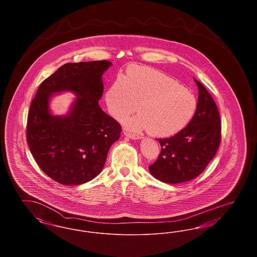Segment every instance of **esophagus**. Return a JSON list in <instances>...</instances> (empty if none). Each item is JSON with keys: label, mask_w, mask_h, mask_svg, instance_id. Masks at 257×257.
<instances>
[{"label": "esophagus", "mask_w": 257, "mask_h": 257, "mask_svg": "<svg viewBox=\"0 0 257 257\" xmlns=\"http://www.w3.org/2000/svg\"><path fill=\"white\" fill-rule=\"evenodd\" d=\"M124 135L126 137H128L129 139H132V140H139V139H141V137L139 135L134 134V133H131V132H128V131H125Z\"/></svg>", "instance_id": "1"}]
</instances>
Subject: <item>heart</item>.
I'll use <instances>...</instances> for the list:
<instances>
[{
  "mask_svg": "<svg viewBox=\"0 0 257 257\" xmlns=\"http://www.w3.org/2000/svg\"><path fill=\"white\" fill-rule=\"evenodd\" d=\"M122 79L110 85L106 102L116 118L134 111L138 103L140 112L122 120L129 129H149L156 137L168 138L181 132L194 117L196 96L170 76L135 65L127 69Z\"/></svg>",
  "mask_w": 257,
  "mask_h": 257,
  "instance_id": "obj_1",
  "label": "heart"
}]
</instances>
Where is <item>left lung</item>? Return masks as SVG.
<instances>
[{"instance_id":"obj_1","label":"left lung","mask_w":257,"mask_h":257,"mask_svg":"<svg viewBox=\"0 0 257 257\" xmlns=\"http://www.w3.org/2000/svg\"><path fill=\"white\" fill-rule=\"evenodd\" d=\"M198 87L196 113L181 132L157 139L161 153L149 167L153 177L164 183H183L195 179L216 155L220 144V118L215 101L204 86Z\"/></svg>"}]
</instances>
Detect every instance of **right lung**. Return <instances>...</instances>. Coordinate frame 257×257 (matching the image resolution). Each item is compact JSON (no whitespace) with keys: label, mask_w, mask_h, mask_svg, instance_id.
<instances>
[{"label":"right lung","mask_w":257,"mask_h":257,"mask_svg":"<svg viewBox=\"0 0 257 257\" xmlns=\"http://www.w3.org/2000/svg\"><path fill=\"white\" fill-rule=\"evenodd\" d=\"M108 61L69 62L44 80L33 99L27 142L39 168L53 180L71 186L86 183L104 168L121 127L99 106L102 75ZM76 96L65 115H54L49 104L61 92Z\"/></svg>","instance_id":"1"}]
</instances>
